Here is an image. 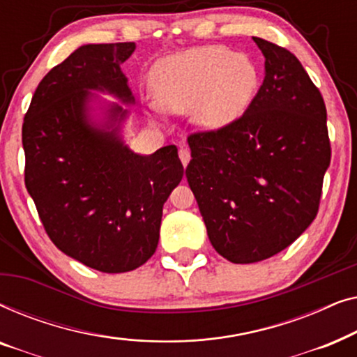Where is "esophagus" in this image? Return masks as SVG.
Listing matches in <instances>:
<instances>
[{"instance_id": "1", "label": "esophagus", "mask_w": 357, "mask_h": 357, "mask_svg": "<svg viewBox=\"0 0 357 357\" xmlns=\"http://www.w3.org/2000/svg\"><path fill=\"white\" fill-rule=\"evenodd\" d=\"M178 158H180V160H182L183 167H187L188 162H190V159H192V158H190V151L187 148H180Z\"/></svg>"}]
</instances>
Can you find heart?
I'll return each instance as SVG.
<instances>
[{
    "label": "heart",
    "instance_id": "b5f03b06",
    "mask_svg": "<svg viewBox=\"0 0 357 357\" xmlns=\"http://www.w3.org/2000/svg\"><path fill=\"white\" fill-rule=\"evenodd\" d=\"M257 68L243 53L206 45L158 61L151 86L164 109L187 114L203 128H218L237 119L255 92ZM154 110H160L154 105Z\"/></svg>",
    "mask_w": 357,
    "mask_h": 357
}]
</instances>
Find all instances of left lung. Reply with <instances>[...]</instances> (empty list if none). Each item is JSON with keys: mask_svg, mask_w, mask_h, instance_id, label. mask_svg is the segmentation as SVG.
<instances>
[{"mask_svg": "<svg viewBox=\"0 0 357 357\" xmlns=\"http://www.w3.org/2000/svg\"><path fill=\"white\" fill-rule=\"evenodd\" d=\"M265 79L242 116L188 136V185L219 255L266 260L314 221L331 148L319 87L289 50L253 37Z\"/></svg>", "mask_w": 357, "mask_h": 357, "instance_id": "8db88e82", "label": "left lung"}]
</instances>
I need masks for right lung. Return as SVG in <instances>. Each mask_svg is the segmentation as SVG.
<instances>
[{
    "label": "right lung",
    "instance_id": "right-lung-1",
    "mask_svg": "<svg viewBox=\"0 0 357 357\" xmlns=\"http://www.w3.org/2000/svg\"><path fill=\"white\" fill-rule=\"evenodd\" d=\"M135 48H77L40 81L22 123L24 182L43 229L63 253L102 273L136 270L154 255L162 206L185 174L174 144L151 155L123 144L120 105L105 126L91 123V89L135 102L120 70Z\"/></svg>",
    "mask_w": 357,
    "mask_h": 357
}]
</instances>
